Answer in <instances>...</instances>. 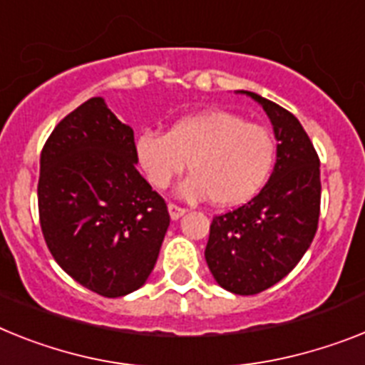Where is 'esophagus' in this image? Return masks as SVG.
I'll list each match as a JSON object with an SVG mask.
<instances>
[{
  "label": "esophagus",
  "instance_id": "34e87169",
  "mask_svg": "<svg viewBox=\"0 0 365 365\" xmlns=\"http://www.w3.org/2000/svg\"><path fill=\"white\" fill-rule=\"evenodd\" d=\"M168 215H170L173 220H178L182 215H185V207L176 206V204H168Z\"/></svg>",
  "mask_w": 365,
  "mask_h": 365
}]
</instances>
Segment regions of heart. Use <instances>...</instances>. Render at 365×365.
<instances>
[{
    "mask_svg": "<svg viewBox=\"0 0 365 365\" xmlns=\"http://www.w3.org/2000/svg\"><path fill=\"white\" fill-rule=\"evenodd\" d=\"M135 152L148 182L167 189L189 163L182 185L187 198L211 197L217 206H240L256 197L277 161V139L267 128L220 109L180 118L167 133L140 131Z\"/></svg>",
    "mask_w": 365,
    "mask_h": 365,
    "instance_id": "heart-1",
    "label": "heart"
}]
</instances>
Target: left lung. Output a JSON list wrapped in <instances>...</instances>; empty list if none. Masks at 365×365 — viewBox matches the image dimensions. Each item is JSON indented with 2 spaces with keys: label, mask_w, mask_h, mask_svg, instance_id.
Instances as JSON below:
<instances>
[{
  "label": "left lung",
  "mask_w": 365,
  "mask_h": 365,
  "mask_svg": "<svg viewBox=\"0 0 365 365\" xmlns=\"http://www.w3.org/2000/svg\"><path fill=\"white\" fill-rule=\"evenodd\" d=\"M267 113L277 137V163L250 202L213 217L206 262L220 287L256 295L292 272L310 249L321 206L319 158L292 113L250 91H240Z\"/></svg>",
  "instance_id": "left-lung-1"
}]
</instances>
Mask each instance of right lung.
<instances>
[{"instance_id":"add662e5","label":"right lung","mask_w":365,"mask_h":365,"mask_svg":"<svg viewBox=\"0 0 365 365\" xmlns=\"http://www.w3.org/2000/svg\"><path fill=\"white\" fill-rule=\"evenodd\" d=\"M137 161L133 130L100 96L64 116L41 154L46 245L64 272L109 299L145 284L170 225Z\"/></svg>"}]
</instances>
